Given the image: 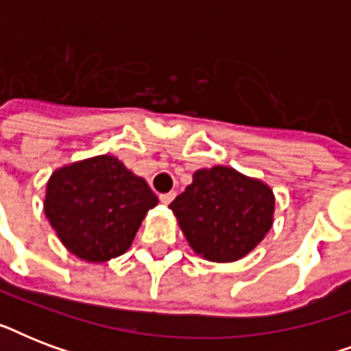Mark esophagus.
<instances>
[{"label":"esophagus","mask_w":351,"mask_h":351,"mask_svg":"<svg viewBox=\"0 0 351 351\" xmlns=\"http://www.w3.org/2000/svg\"><path fill=\"white\" fill-rule=\"evenodd\" d=\"M175 197H176V193H175V191L164 193V195H160V202L165 204V206H167V204H171V202H173V200H175Z\"/></svg>","instance_id":"34e87169"}]
</instances>
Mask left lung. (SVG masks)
<instances>
[{
    "label": "left lung",
    "mask_w": 351,
    "mask_h": 351,
    "mask_svg": "<svg viewBox=\"0 0 351 351\" xmlns=\"http://www.w3.org/2000/svg\"><path fill=\"white\" fill-rule=\"evenodd\" d=\"M169 208L198 255L211 262H233L271 230L275 197L261 180L217 165L197 171L191 186Z\"/></svg>",
    "instance_id": "8db88e82"
}]
</instances>
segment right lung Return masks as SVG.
<instances>
[{
	"mask_svg": "<svg viewBox=\"0 0 351 351\" xmlns=\"http://www.w3.org/2000/svg\"><path fill=\"white\" fill-rule=\"evenodd\" d=\"M156 204L147 182L114 156L101 154L54 171L43 206L71 253L82 261L106 262L129 250Z\"/></svg>",
	"mask_w": 351,
	"mask_h": 351,
	"instance_id": "1",
	"label": "right lung"
}]
</instances>
